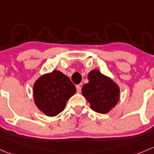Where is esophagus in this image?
Masks as SVG:
<instances>
[{
  "label": "esophagus",
  "instance_id": "1",
  "mask_svg": "<svg viewBox=\"0 0 154 154\" xmlns=\"http://www.w3.org/2000/svg\"><path fill=\"white\" fill-rule=\"evenodd\" d=\"M81 90H82V88H81L80 85H76V91L77 93H81Z\"/></svg>",
  "mask_w": 154,
  "mask_h": 154
}]
</instances>
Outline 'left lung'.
Listing matches in <instances>:
<instances>
[{"label": "left lung", "instance_id": "obj_1", "mask_svg": "<svg viewBox=\"0 0 154 154\" xmlns=\"http://www.w3.org/2000/svg\"><path fill=\"white\" fill-rule=\"evenodd\" d=\"M88 79V83L82 89V95L90 103L92 110L99 113H107L119 101V87L111 78L98 69H92Z\"/></svg>", "mask_w": 154, "mask_h": 154}]
</instances>
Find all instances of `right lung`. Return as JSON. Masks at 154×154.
Masks as SVG:
<instances>
[{"label": "right lung", "instance_id": "obj_1", "mask_svg": "<svg viewBox=\"0 0 154 154\" xmlns=\"http://www.w3.org/2000/svg\"><path fill=\"white\" fill-rule=\"evenodd\" d=\"M76 92L70 79L59 70L41 75L33 85L36 107L47 116H55L64 110L66 101Z\"/></svg>", "mask_w": 154, "mask_h": 154}]
</instances>
